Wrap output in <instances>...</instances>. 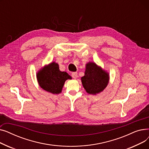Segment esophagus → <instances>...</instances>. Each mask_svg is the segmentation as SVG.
Returning <instances> with one entry per match:
<instances>
[{"instance_id":"1","label":"esophagus","mask_w":149,"mask_h":149,"mask_svg":"<svg viewBox=\"0 0 149 149\" xmlns=\"http://www.w3.org/2000/svg\"><path fill=\"white\" fill-rule=\"evenodd\" d=\"M71 75H72V77L73 79H77V77H78V75H77V72H72Z\"/></svg>"}]
</instances>
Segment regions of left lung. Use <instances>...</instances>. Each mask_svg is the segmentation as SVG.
Returning <instances> with one entry per match:
<instances>
[{"instance_id": "left-lung-1", "label": "left lung", "mask_w": 149, "mask_h": 149, "mask_svg": "<svg viewBox=\"0 0 149 149\" xmlns=\"http://www.w3.org/2000/svg\"><path fill=\"white\" fill-rule=\"evenodd\" d=\"M109 74L95 62L86 65L84 75L81 78L82 85L89 94L97 95L103 92L109 82Z\"/></svg>"}]
</instances>
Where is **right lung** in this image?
Listing matches in <instances>:
<instances>
[{
    "label": "right lung",
    "mask_w": 149,
    "mask_h": 149,
    "mask_svg": "<svg viewBox=\"0 0 149 149\" xmlns=\"http://www.w3.org/2000/svg\"><path fill=\"white\" fill-rule=\"evenodd\" d=\"M36 77L40 87L53 94L61 93L65 81L72 79L66 72L60 71L58 64L55 61L41 68Z\"/></svg>",
    "instance_id": "obj_1"
}]
</instances>
